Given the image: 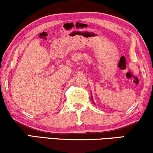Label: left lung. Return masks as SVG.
<instances>
[{"label":"left lung","instance_id":"left-lung-1","mask_svg":"<svg viewBox=\"0 0 153 153\" xmlns=\"http://www.w3.org/2000/svg\"><path fill=\"white\" fill-rule=\"evenodd\" d=\"M92 99H93V98H92Z\"/></svg>","mask_w":153,"mask_h":153}]
</instances>
